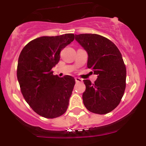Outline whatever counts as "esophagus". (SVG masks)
<instances>
[{
	"label": "esophagus",
	"mask_w": 146,
	"mask_h": 146,
	"mask_svg": "<svg viewBox=\"0 0 146 146\" xmlns=\"http://www.w3.org/2000/svg\"><path fill=\"white\" fill-rule=\"evenodd\" d=\"M75 80H76V82H82V79L80 78H75Z\"/></svg>",
	"instance_id": "obj_1"
}]
</instances>
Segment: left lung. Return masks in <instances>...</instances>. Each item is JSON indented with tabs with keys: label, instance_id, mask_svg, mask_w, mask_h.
<instances>
[{
	"label": "left lung",
	"instance_id": "obj_1",
	"mask_svg": "<svg viewBox=\"0 0 146 146\" xmlns=\"http://www.w3.org/2000/svg\"><path fill=\"white\" fill-rule=\"evenodd\" d=\"M76 40L87 51L88 68L98 76L95 83L84 80L85 107L92 113L105 114L119 105L126 88V70L117 46L96 34L76 35Z\"/></svg>",
	"mask_w": 146,
	"mask_h": 146
}]
</instances>
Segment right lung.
<instances>
[{"label": "right lung", "mask_w": 146, "mask_h": 146, "mask_svg": "<svg viewBox=\"0 0 146 146\" xmlns=\"http://www.w3.org/2000/svg\"><path fill=\"white\" fill-rule=\"evenodd\" d=\"M73 34L41 36L29 42L18 58L17 76L22 94L31 108L42 117L54 119L68 107L74 78L54 76L52 68L60 60V52L74 40Z\"/></svg>", "instance_id": "add662e5"}]
</instances>
